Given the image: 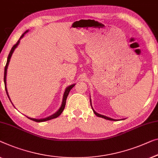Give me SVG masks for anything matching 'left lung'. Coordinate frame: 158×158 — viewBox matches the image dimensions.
<instances>
[{
    "mask_svg": "<svg viewBox=\"0 0 158 158\" xmlns=\"http://www.w3.org/2000/svg\"><path fill=\"white\" fill-rule=\"evenodd\" d=\"M90 102H91V100H90ZM91 108H92V106H91ZM92 109H93V108H92ZM93 111H94V114H95L96 116H98V117L103 118H104V119H106V120H109V121H117V120H115V119L110 118H109V117H107V116H103V115L98 114H97V113H96V112L95 111V110H94V109H93Z\"/></svg>",
    "mask_w": 158,
    "mask_h": 158,
    "instance_id": "8db88e82",
    "label": "left lung"
}]
</instances>
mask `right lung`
Returning <instances> with one entry per match:
<instances>
[{
  "label": "right lung",
  "mask_w": 158,
  "mask_h": 158,
  "mask_svg": "<svg viewBox=\"0 0 158 158\" xmlns=\"http://www.w3.org/2000/svg\"><path fill=\"white\" fill-rule=\"evenodd\" d=\"M27 32H28V30H27L26 32H25L24 33H23L22 35H21V37H20V40L22 38V37L24 36V35ZM20 40L16 42V44H15L13 45V48H12L10 52V53H9L8 56V60H7V63L6 64V67H5V71H4V83H5V89H6V94L7 95H8V98H9V96H8V91H7V88H6V74H7V69H8V66L9 64V62H10V57L12 55H13V52L15 50V49L17 48V46L18 45L19 42H20ZM74 84H72V85H70L69 86H68L67 89H66V90L64 91V96H63V100H62V106H61L60 109H59L57 111H56L55 114H54L53 115H52V116H49L48 118H42V119H35V118H28L30 119V120H32V121H34L35 122H43V121H49V120H51V119H53V118H57L60 115L62 114L63 110L64 109V107H65V105H66V100H67V98L68 96V94H69V91L71 89L74 87ZM9 99H10V98H9Z\"/></svg>",
  "instance_id": "1"
}]
</instances>
